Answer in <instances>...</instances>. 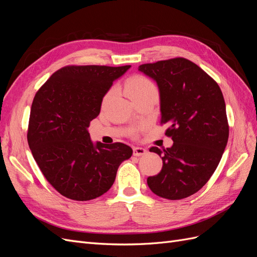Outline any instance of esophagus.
<instances>
[{
  "label": "esophagus",
  "instance_id": "esophagus-1",
  "mask_svg": "<svg viewBox=\"0 0 257 257\" xmlns=\"http://www.w3.org/2000/svg\"><path fill=\"white\" fill-rule=\"evenodd\" d=\"M147 153H148V151H147V149H145V148L135 147L133 149V154L135 155V157H143V155H145Z\"/></svg>",
  "mask_w": 257,
  "mask_h": 257
}]
</instances>
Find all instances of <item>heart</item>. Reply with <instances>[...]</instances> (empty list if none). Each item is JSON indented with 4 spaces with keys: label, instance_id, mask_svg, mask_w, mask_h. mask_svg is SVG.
Instances as JSON below:
<instances>
[{
    "label": "heart",
    "instance_id": "b5f03b06",
    "mask_svg": "<svg viewBox=\"0 0 257 257\" xmlns=\"http://www.w3.org/2000/svg\"><path fill=\"white\" fill-rule=\"evenodd\" d=\"M125 91L127 96L132 98L143 97L151 94H158V88L152 80L144 75H135L127 80L125 84ZM113 94V90L111 89L104 97V100H107Z\"/></svg>",
    "mask_w": 257,
    "mask_h": 257
}]
</instances>
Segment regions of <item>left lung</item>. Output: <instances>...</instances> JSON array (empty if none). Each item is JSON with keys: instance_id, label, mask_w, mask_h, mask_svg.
<instances>
[{"instance_id": "obj_1", "label": "left lung", "mask_w": 257, "mask_h": 257, "mask_svg": "<svg viewBox=\"0 0 257 257\" xmlns=\"http://www.w3.org/2000/svg\"><path fill=\"white\" fill-rule=\"evenodd\" d=\"M138 71L158 84L161 122L174 145L150 152L162 158L160 174L147 179L160 197L182 199L208 182L221 161L228 141V123L222 91L193 62L176 58L143 64Z\"/></svg>"}]
</instances>
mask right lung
<instances>
[{
    "mask_svg": "<svg viewBox=\"0 0 257 257\" xmlns=\"http://www.w3.org/2000/svg\"><path fill=\"white\" fill-rule=\"evenodd\" d=\"M131 65L65 66L37 91L30 112L28 143L47 181L61 195L91 200L111 188L116 170L133 150L93 143L90 122L106 93Z\"/></svg>",
    "mask_w": 257,
    "mask_h": 257,
    "instance_id": "obj_1",
    "label": "right lung"
}]
</instances>
